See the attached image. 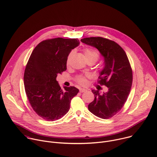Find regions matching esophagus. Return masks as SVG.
I'll list each match as a JSON object with an SVG mask.
<instances>
[{
    "instance_id": "1",
    "label": "esophagus",
    "mask_w": 157,
    "mask_h": 157,
    "mask_svg": "<svg viewBox=\"0 0 157 157\" xmlns=\"http://www.w3.org/2000/svg\"><path fill=\"white\" fill-rule=\"evenodd\" d=\"M87 91V89H84V88H80L79 89V92L80 93H84V92H86Z\"/></svg>"
}]
</instances>
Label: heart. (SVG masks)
Instances as JSON below:
<instances>
[{"instance_id": "b5f03b06", "label": "heart", "mask_w": 157, "mask_h": 157, "mask_svg": "<svg viewBox=\"0 0 157 157\" xmlns=\"http://www.w3.org/2000/svg\"><path fill=\"white\" fill-rule=\"evenodd\" d=\"M84 54L85 56L87 58V59H94L96 60V61L99 58V53L98 52H96V50L92 49V48H86L84 50ZM73 55V52H71L70 53V55H68V59H67V64L69 63L70 58L71 56V55ZM89 76L88 75H79L76 78V81L81 85L82 86H85L87 82V78L89 77Z\"/></svg>"}]
</instances>
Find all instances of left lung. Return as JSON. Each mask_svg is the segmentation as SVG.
Here are the masks:
<instances>
[{"instance_id":"1","label":"left lung","mask_w":157,"mask_h":157,"mask_svg":"<svg viewBox=\"0 0 157 157\" xmlns=\"http://www.w3.org/2000/svg\"><path fill=\"white\" fill-rule=\"evenodd\" d=\"M81 41L97 48L104 57V65L98 83L108 87V91L103 94L92 90L94 99L88 105V109L101 119L110 118L122 108L130 91L132 71L128 59L122 48L114 41L99 36Z\"/></svg>"}]
</instances>
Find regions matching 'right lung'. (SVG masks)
Returning a JSON list of instances; mask_svg holds the SVG:
<instances>
[{
	"label": "right lung",
	"instance_id": "right-lung-1",
	"mask_svg": "<svg viewBox=\"0 0 157 157\" xmlns=\"http://www.w3.org/2000/svg\"><path fill=\"white\" fill-rule=\"evenodd\" d=\"M79 44L78 38H56L44 40L34 48L27 64L24 80L29 102L40 117L48 121L63 117L70 110L79 89H62L58 75L66 70L68 56Z\"/></svg>",
	"mask_w": 157,
	"mask_h": 157
}]
</instances>
